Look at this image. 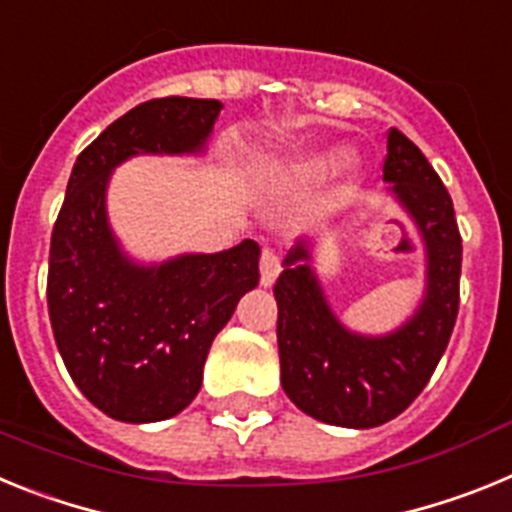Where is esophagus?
I'll return each mask as SVG.
<instances>
[{"instance_id":"1","label":"esophagus","mask_w":512,"mask_h":512,"mask_svg":"<svg viewBox=\"0 0 512 512\" xmlns=\"http://www.w3.org/2000/svg\"><path fill=\"white\" fill-rule=\"evenodd\" d=\"M259 266H261V284H264V287H271V284H274V279H277L279 269H282V264H279V256L271 251V248H264V251H261Z\"/></svg>"}]
</instances>
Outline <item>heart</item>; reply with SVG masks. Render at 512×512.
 Here are the masks:
<instances>
[{
	"label": "heart",
	"mask_w": 512,
	"mask_h": 512,
	"mask_svg": "<svg viewBox=\"0 0 512 512\" xmlns=\"http://www.w3.org/2000/svg\"><path fill=\"white\" fill-rule=\"evenodd\" d=\"M336 156H338L336 151L307 153V156H302L300 161H297V169H300V171H307V174H318V171H323L325 166L333 164V161H336Z\"/></svg>",
	"instance_id": "obj_1"
}]
</instances>
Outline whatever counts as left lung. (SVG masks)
I'll list each match as a JSON object with an SVG mask.
<instances>
[{
  "label": "left lung",
  "mask_w": 512,
  "mask_h": 512,
  "mask_svg": "<svg viewBox=\"0 0 512 512\" xmlns=\"http://www.w3.org/2000/svg\"><path fill=\"white\" fill-rule=\"evenodd\" d=\"M384 182L418 225L428 253L425 297L387 336L351 333L333 315L297 243L274 284L282 387L302 413L341 428H374L397 418L436 372L459 312L461 235L454 205L408 135L387 133Z\"/></svg>",
  "instance_id": "left-lung-1"
}]
</instances>
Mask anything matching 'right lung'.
I'll use <instances>...</instances> for the list:
<instances>
[{
  "instance_id": "obj_1",
  "label": "right lung",
  "mask_w": 512,
  "mask_h": 512,
  "mask_svg": "<svg viewBox=\"0 0 512 512\" xmlns=\"http://www.w3.org/2000/svg\"><path fill=\"white\" fill-rule=\"evenodd\" d=\"M223 110L217 99H151L115 120L76 158L51 235L48 315L81 395L122 423L182 413L202 387L207 351L248 289L259 243L130 261L107 223L104 192L138 153H197Z\"/></svg>"
}]
</instances>
